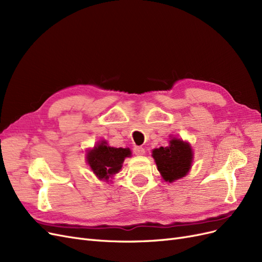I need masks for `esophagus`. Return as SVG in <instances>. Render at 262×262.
<instances>
[{
	"label": "esophagus",
	"mask_w": 262,
	"mask_h": 262,
	"mask_svg": "<svg viewBox=\"0 0 262 262\" xmlns=\"http://www.w3.org/2000/svg\"><path fill=\"white\" fill-rule=\"evenodd\" d=\"M133 153L136 155H143L145 153V149L141 146H134L133 147Z\"/></svg>",
	"instance_id": "esophagus-1"
}]
</instances>
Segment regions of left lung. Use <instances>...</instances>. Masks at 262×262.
<instances>
[{
  "instance_id": "obj_1",
  "label": "left lung",
  "mask_w": 262,
  "mask_h": 262,
  "mask_svg": "<svg viewBox=\"0 0 262 262\" xmlns=\"http://www.w3.org/2000/svg\"><path fill=\"white\" fill-rule=\"evenodd\" d=\"M169 146L153 150L157 169L166 181H173L184 177L191 167L192 150L186 142L172 139Z\"/></svg>"
}]
</instances>
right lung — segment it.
Listing matches in <instances>:
<instances>
[{"label": "right lung", "instance_id": "add662e5", "mask_svg": "<svg viewBox=\"0 0 262 262\" xmlns=\"http://www.w3.org/2000/svg\"><path fill=\"white\" fill-rule=\"evenodd\" d=\"M130 155L129 148L107 146L106 142H101L87 155V162L94 173L101 179H108L121 169L124 158Z\"/></svg>", "mask_w": 262, "mask_h": 262}]
</instances>
